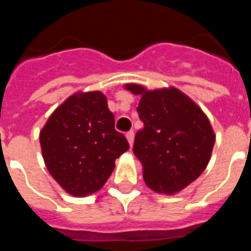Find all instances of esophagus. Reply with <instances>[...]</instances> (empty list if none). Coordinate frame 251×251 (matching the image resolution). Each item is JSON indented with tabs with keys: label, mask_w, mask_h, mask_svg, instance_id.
Here are the masks:
<instances>
[{
	"label": "esophagus",
	"mask_w": 251,
	"mask_h": 251,
	"mask_svg": "<svg viewBox=\"0 0 251 251\" xmlns=\"http://www.w3.org/2000/svg\"><path fill=\"white\" fill-rule=\"evenodd\" d=\"M126 138H127V142H129V145H133V142H134V131L130 130L126 133Z\"/></svg>",
	"instance_id": "1"
}]
</instances>
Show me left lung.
I'll list each match as a JSON object with an SVG mask.
<instances>
[{
    "mask_svg": "<svg viewBox=\"0 0 251 251\" xmlns=\"http://www.w3.org/2000/svg\"><path fill=\"white\" fill-rule=\"evenodd\" d=\"M126 88L141 95L137 107L144 127L133 152L141 161L144 180L160 194L179 192L199 177L210 161L215 134L207 115L175 87L149 91L140 84Z\"/></svg>",
    "mask_w": 251,
    "mask_h": 251,
    "instance_id": "8db88e82",
    "label": "left lung"
}]
</instances>
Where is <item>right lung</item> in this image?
Instances as JSON below:
<instances>
[{
    "instance_id": "add662e5",
    "label": "right lung",
    "mask_w": 251,
    "mask_h": 251,
    "mask_svg": "<svg viewBox=\"0 0 251 251\" xmlns=\"http://www.w3.org/2000/svg\"><path fill=\"white\" fill-rule=\"evenodd\" d=\"M114 124L106 97L91 91L67 98L41 129L47 169L70 195L86 196L102 188L115 160L129 149Z\"/></svg>"
}]
</instances>
